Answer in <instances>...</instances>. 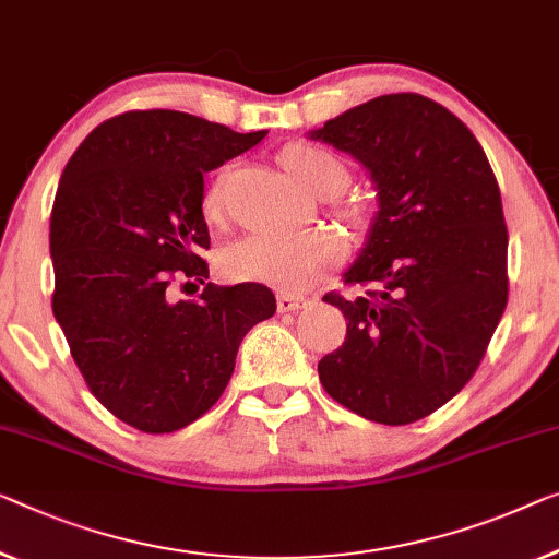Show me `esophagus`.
I'll return each mask as SVG.
<instances>
[{"instance_id":"esophagus-1","label":"esophagus","mask_w":559,"mask_h":559,"mask_svg":"<svg viewBox=\"0 0 559 559\" xmlns=\"http://www.w3.org/2000/svg\"><path fill=\"white\" fill-rule=\"evenodd\" d=\"M306 301L298 296H290V294H281L278 296V313H288V311H298V308H304Z\"/></svg>"}]
</instances>
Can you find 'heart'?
I'll return each instance as SVG.
<instances>
[{
  "label": "heart",
  "mask_w": 559,
  "mask_h": 559,
  "mask_svg": "<svg viewBox=\"0 0 559 559\" xmlns=\"http://www.w3.org/2000/svg\"><path fill=\"white\" fill-rule=\"evenodd\" d=\"M290 178L319 195H333L346 188V165L329 150L316 145H290L281 153ZM205 215L215 218L223 207V175L205 193ZM344 255V243L329 230H308L298 236H246L233 240L221 253V271L233 281L269 283L281 290H304Z\"/></svg>",
  "instance_id": "heart-1"
}]
</instances>
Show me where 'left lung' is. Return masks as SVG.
I'll return each instance as SVG.
<instances>
[{"label": "left lung", "mask_w": 559, "mask_h": 559, "mask_svg": "<svg viewBox=\"0 0 559 559\" xmlns=\"http://www.w3.org/2000/svg\"><path fill=\"white\" fill-rule=\"evenodd\" d=\"M359 160L379 211L346 283L377 290L341 308L346 341L319 361L331 399L402 427L460 394L507 306L499 186L472 130L435 99L399 93L308 132Z\"/></svg>", "instance_id": "obj_1"}]
</instances>
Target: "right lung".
<instances>
[{"label":"right lung","mask_w":559,"mask_h":559,"mask_svg":"<svg viewBox=\"0 0 559 559\" xmlns=\"http://www.w3.org/2000/svg\"><path fill=\"white\" fill-rule=\"evenodd\" d=\"M263 138L188 112L132 110L97 124L62 170L49 218L55 319L97 402L145 435L211 409L240 341L276 313L263 283L169 298L175 280L207 278L203 175Z\"/></svg>","instance_id":"add662e5"}]
</instances>
